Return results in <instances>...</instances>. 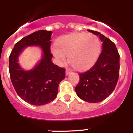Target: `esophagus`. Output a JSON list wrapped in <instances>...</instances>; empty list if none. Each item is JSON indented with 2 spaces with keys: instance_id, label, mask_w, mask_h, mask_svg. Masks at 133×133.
Masks as SVG:
<instances>
[{
  "instance_id": "obj_1",
  "label": "esophagus",
  "mask_w": 133,
  "mask_h": 133,
  "mask_svg": "<svg viewBox=\"0 0 133 133\" xmlns=\"http://www.w3.org/2000/svg\"><path fill=\"white\" fill-rule=\"evenodd\" d=\"M70 73V70L69 69H66V75H69Z\"/></svg>"
}]
</instances>
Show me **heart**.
Here are the masks:
<instances>
[{
    "label": "heart",
    "mask_w": 133,
    "mask_h": 133,
    "mask_svg": "<svg viewBox=\"0 0 133 133\" xmlns=\"http://www.w3.org/2000/svg\"><path fill=\"white\" fill-rule=\"evenodd\" d=\"M58 46H52V52L60 64L65 63L66 56H69L72 67L83 70L95 64L99 55L101 43L92 34L72 33L60 39Z\"/></svg>",
    "instance_id": "obj_1"
}]
</instances>
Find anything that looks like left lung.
<instances>
[{
	"instance_id": "1",
	"label": "left lung",
	"mask_w": 133,
	"mask_h": 133,
	"mask_svg": "<svg viewBox=\"0 0 133 133\" xmlns=\"http://www.w3.org/2000/svg\"><path fill=\"white\" fill-rule=\"evenodd\" d=\"M89 31L99 36L103 50L93 66L79 74L75 91L84 101L95 103L107 98L115 90L119 77L120 55L112 41L98 32Z\"/></svg>"
}]
</instances>
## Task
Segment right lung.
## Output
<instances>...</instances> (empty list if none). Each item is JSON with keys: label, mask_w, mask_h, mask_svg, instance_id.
<instances>
[{"label": "right lung", "mask_w": 133, "mask_h": 133, "mask_svg": "<svg viewBox=\"0 0 133 133\" xmlns=\"http://www.w3.org/2000/svg\"><path fill=\"white\" fill-rule=\"evenodd\" d=\"M52 31L41 30L25 36L15 44L9 56V72L16 93L32 105H44L57 96L59 83L65 78V69L55 65L50 53ZM29 45H39L43 55L33 69L24 71L18 63V56Z\"/></svg>", "instance_id": "right-lung-1"}]
</instances>
